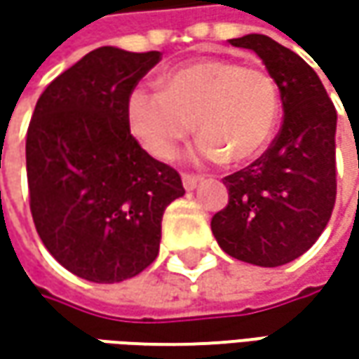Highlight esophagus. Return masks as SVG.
Segmentation results:
<instances>
[{
    "label": "esophagus",
    "instance_id": "esophagus-1",
    "mask_svg": "<svg viewBox=\"0 0 359 359\" xmlns=\"http://www.w3.org/2000/svg\"><path fill=\"white\" fill-rule=\"evenodd\" d=\"M182 182H184V187H186L187 191H191V189H196L198 184L201 182L200 175H194V173H182Z\"/></svg>",
    "mask_w": 359,
    "mask_h": 359
}]
</instances>
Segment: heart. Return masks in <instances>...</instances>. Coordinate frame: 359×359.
Returning <instances> with one entry per match:
<instances>
[{"label": "heart", "instance_id": "obj_1", "mask_svg": "<svg viewBox=\"0 0 359 359\" xmlns=\"http://www.w3.org/2000/svg\"><path fill=\"white\" fill-rule=\"evenodd\" d=\"M278 116L276 79L231 60L187 63L161 79V91L133 90L128 97L131 133L158 159L172 158L196 119L198 161H248L269 142Z\"/></svg>", "mask_w": 359, "mask_h": 359}]
</instances>
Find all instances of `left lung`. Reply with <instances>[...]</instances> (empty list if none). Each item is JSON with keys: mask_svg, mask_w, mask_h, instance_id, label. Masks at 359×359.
I'll list each match as a JSON object with an SVG mask.
<instances>
[{"mask_svg": "<svg viewBox=\"0 0 359 359\" xmlns=\"http://www.w3.org/2000/svg\"><path fill=\"white\" fill-rule=\"evenodd\" d=\"M229 43L255 51L276 79L283 123L254 163L224 177L229 200L212 217V231L231 257L276 268L308 252L330 222L338 114L318 74L292 49L262 34Z\"/></svg>", "mask_w": 359, "mask_h": 359, "instance_id": "8db88e82", "label": "left lung"}]
</instances>
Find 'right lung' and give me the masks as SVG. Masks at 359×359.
I'll list each match as a JSON object with an SVG mask.
<instances>
[{
    "label": "right lung",
    "instance_id": "add662e5",
    "mask_svg": "<svg viewBox=\"0 0 359 359\" xmlns=\"http://www.w3.org/2000/svg\"><path fill=\"white\" fill-rule=\"evenodd\" d=\"M159 60V51L93 49L49 83L27 128L35 229L88 282L144 271L158 257L165 208L186 194L180 173L142 149L128 123V97Z\"/></svg>",
    "mask_w": 359,
    "mask_h": 359
}]
</instances>
